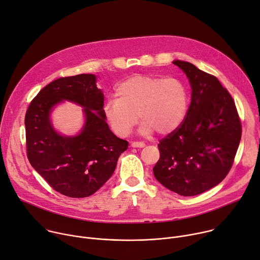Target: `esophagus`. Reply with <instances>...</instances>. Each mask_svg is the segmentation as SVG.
I'll return each mask as SVG.
<instances>
[{"label": "esophagus", "mask_w": 260, "mask_h": 260, "mask_svg": "<svg viewBox=\"0 0 260 260\" xmlns=\"http://www.w3.org/2000/svg\"><path fill=\"white\" fill-rule=\"evenodd\" d=\"M144 146H145V143H144V142H133V143H132V147H134V148H137V147L142 148V147H144Z\"/></svg>", "instance_id": "34e87169"}]
</instances>
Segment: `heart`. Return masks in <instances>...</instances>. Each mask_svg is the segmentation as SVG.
<instances>
[{
	"mask_svg": "<svg viewBox=\"0 0 260 260\" xmlns=\"http://www.w3.org/2000/svg\"><path fill=\"white\" fill-rule=\"evenodd\" d=\"M115 96L107 101L104 113L119 137L128 136L138 119L142 135L172 133L184 120L190 102L186 84L177 77L134 76L117 85Z\"/></svg>",
	"mask_w": 260,
	"mask_h": 260,
	"instance_id": "heart-1",
	"label": "heart"
}]
</instances>
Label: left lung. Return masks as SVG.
I'll return each instance as SVG.
<instances>
[{
    "mask_svg": "<svg viewBox=\"0 0 260 260\" xmlns=\"http://www.w3.org/2000/svg\"><path fill=\"white\" fill-rule=\"evenodd\" d=\"M186 75L192 100L182 123L157 144L154 177L170 191L195 196L219 184L237 154L242 124L230 93L219 80L185 61H173Z\"/></svg>",
    "mask_w": 260,
    "mask_h": 260,
    "instance_id": "obj_1",
    "label": "left lung"
}]
</instances>
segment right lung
I'll use <instances>...</instances> for the list:
<instances>
[{
    "label": "right lung",
    "instance_id": "obj_1",
    "mask_svg": "<svg viewBox=\"0 0 260 260\" xmlns=\"http://www.w3.org/2000/svg\"><path fill=\"white\" fill-rule=\"evenodd\" d=\"M62 100L84 108L86 121L78 136H61L50 123L49 114ZM25 125L32 167L55 191L72 198L88 197L100 190L128 146L106 122L104 94L94 75L60 78L46 85L31 102Z\"/></svg>",
    "mask_w": 260,
    "mask_h": 260
}]
</instances>
